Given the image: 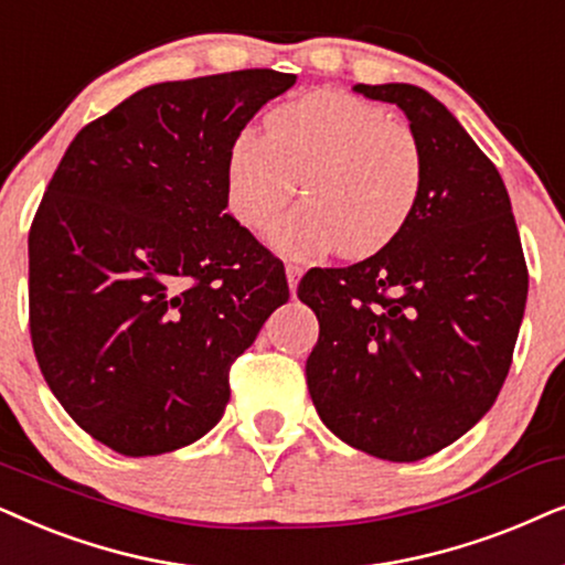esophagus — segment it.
I'll return each instance as SVG.
<instances>
[{"label": "esophagus", "mask_w": 565, "mask_h": 565, "mask_svg": "<svg viewBox=\"0 0 565 565\" xmlns=\"http://www.w3.org/2000/svg\"><path fill=\"white\" fill-rule=\"evenodd\" d=\"M302 274H305L302 266H297V263H287V281H289L291 295L297 291V284H299V278H302Z\"/></svg>", "instance_id": "esophagus-1"}]
</instances>
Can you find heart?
Listing matches in <instances>:
<instances>
[{"label": "heart", "mask_w": 565, "mask_h": 565, "mask_svg": "<svg viewBox=\"0 0 565 565\" xmlns=\"http://www.w3.org/2000/svg\"><path fill=\"white\" fill-rule=\"evenodd\" d=\"M305 201L276 220L268 243L307 258L335 247L370 258L401 235L424 185V154L408 126L380 105L318 89L284 103L268 131L243 129L224 160V199L235 220L260 230L295 195Z\"/></svg>", "instance_id": "obj_1"}]
</instances>
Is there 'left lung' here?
Returning a JSON list of instances; mask_svg holds the SVG:
<instances>
[{
	"instance_id": "1",
	"label": "left lung",
	"mask_w": 565,
	"mask_h": 565,
	"mask_svg": "<svg viewBox=\"0 0 565 565\" xmlns=\"http://www.w3.org/2000/svg\"><path fill=\"white\" fill-rule=\"evenodd\" d=\"M353 93L408 116L424 185L387 247L345 268H312L299 284L320 322L307 387L345 445L416 462L470 431L499 397L527 266L499 170L445 105L405 82Z\"/></svg>"
}]
</instances>
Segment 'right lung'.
Segmentation results:
<instances>
[{
  "mask_svg": "<svg viewBox=\"0 0 565 565\" xmlns=\"http://www.w3.org/2000/svg\"><path fill=\"white\" fill-rule=\"evenodd\" d=\"M295 74L149 85L87 124L30 227V335L51 393L113 452L149 457L220 424L230 364L289 299L224 214L232 139Z\"/></svg>",
  "mask_w": 565,
  "mask_h": 565,
  "instance_id": "right-lung-1",
  "label": "right lung"
}]
</instances>
